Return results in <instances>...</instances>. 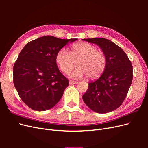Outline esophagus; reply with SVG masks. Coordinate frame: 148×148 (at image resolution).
<instances>
[{
	"instance_id": "1",
	"label": "esophagus",
	"mask_w": 148,
	"mask_h": 148,
	"mask_svg": "<svg viewBox=\"0 0 148 148\" xmlns=\"http://www.w3.org/2000/svg\"><path fill=\"white\" fill-rule=\"evenodd\" d=\"M78 83V82H75V81H72V80H70V81L69 82V84L70 85H73V84H77Z\"/></svg>"
}]
</instances>
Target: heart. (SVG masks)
Instances as JSON below:
<instances>
[{"instance_id": "b5f03b06", "label": "heart", "mask_w": 148, "mask_h": 148, "mask_svg": "<svg viewBox=\"0 0 148 148\" xmlns=\"http://www.w3.org/2000/svg\"><path fill=\"white\" fill-rule=\"evenodd\" d=\"M56 61L60 70L69 73L76 65L78 68L71 74L74 79L82 78L85 75L89 79L97 78L104 73L107 64L106 53L98 51L96 46L88 42H78L71 47L70 52L62 48L56 56Z\"/></svg>"}]
</instances>
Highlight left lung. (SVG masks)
<instances>
[{
    "mask_svg": "<svg viewBox=\"0 0 148 148\" xmlns=\"http://www.w3.org/2000/svg\"><path fill=\"white\" fill-rule=\"evenodd\" d=\"M96 44L107 58V64L101 77L89 83L83 96L86 106L94 112L106 114L122 105L133 79L131 61L122 48L110 40L102 38L83 39Z\"/></svg>",
    "mask_w": 148,
    "mask_h": 148,
    "instance_id": "8db88e82",
    "label": "left lung"
}]
</instances>
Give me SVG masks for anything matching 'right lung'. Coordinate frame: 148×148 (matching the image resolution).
Here are the masks:
<instances>
[{
  "mask_svg": "<svg viewBox=\"0 0 148 148\" xmlns=\"http://www.w3.org/2000/svg\"><path fill=\"white\" fill-rule=\"evenodd\" d=\"M46 36L29 42L21 51L13 69L14 86L31 109L44 111L55 106L69 81L57 65V52L69 41Z\"/></svg>",
  "mask_w": 148,
  "mask_h": 148,
  "instance_id": "1",
  "label": "right lung"
}]
</instances>
